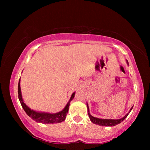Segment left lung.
<instances>
[{"label":"left lung","instance_id":"8db88e82","mask_svg":"<svg viewBox=\"0 0 150 150\" xmlns=\"http://www.w3.org/2000/svg\"><path fill=\"white\" fill-rule=\"evenodd\" d=\"M87 105V108H88V116H89L91 121L93 123L95 124H98V125H100V126H115L116 124H120L121 122H122L124 119L127 117V116H128L129 114L128 113L126 115L124 116L123 118H122L120 119H118V120H114V119H100V118L93 117V116H91L89 113V108H88V105ZM132 108L133 107L131 108L130 112L132 110Z\"/></svg>","mask_w":150,"mask_h":150}]
</instances>
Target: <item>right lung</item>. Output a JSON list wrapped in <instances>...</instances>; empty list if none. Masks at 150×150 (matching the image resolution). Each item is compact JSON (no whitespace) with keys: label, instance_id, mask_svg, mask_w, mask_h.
<instances>
[{"label":"right lung","instance_id":"add662e5","mask_svg":"<svg viewBox=\"0 0 150 150\" xmlns=\"http://www.w3.org/2000/svg\"><path fill=\"white\" fill-rule=\"evenodd\" d=\"M20 79H19L18 82V98L20 102V104L22 106V108L26 112V113L30 117H31L33 120L38 122L41 123H59L62 122L64 121L67 116V114L69 110V106L70 105V102L71 100L73 99L75 96V93H73L72 94L71 96L69 102L65 106V107L62 111L59 112L55 113V114H50L46 112H38L33 110H31L28 106L26 105V104L24 103L23 100L22 98L21 95V90H20Z\"/></svg>","mask_w":150,"mask_h":150}]
</instances>
